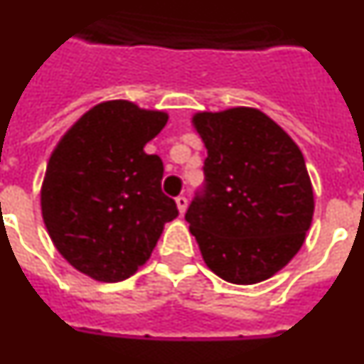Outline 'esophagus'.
<instances>
[{
  "label": "esophagus",
  "mask_w": 364,
  "mask_h": 364,
  "mask_svg": "<svg viewBox=\"0 0 364 364\" xmlns=\"http://www.w3.org/2000/svg\"><path fill=\"white\" fill-rule=\"evenodd\" d=\"M176 208H178L180 213H184V211H186V208H188V198H186L184 195L176 197Z\"/></svg>",
  "instance_id": "34e87169"
}]
</instances>
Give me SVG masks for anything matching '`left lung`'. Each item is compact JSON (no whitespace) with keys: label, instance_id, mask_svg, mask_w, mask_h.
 Returning <instances> with one entry per match:
<instances>
[{"label":"left lung","instance_id":"left-lung-1","mask_svg":"<svg viewBox=\"0 0 364 364\" xmlns=\"http://www.w3.org/2000/svg\"><path fill=\"white\" fill-rule=\"evenodd\" d=\"M204 184L186 211L204 262L233 284L284 268L304 242L314 189L301 149L257 109L198 112Z\"/></svg>","mask_w":364,"mask_h":364}]
</instances>
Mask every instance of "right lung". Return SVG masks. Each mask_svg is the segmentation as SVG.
Masks as SVG:
<instances>
[{
  "mask_svg": "<svg viewBox=\"0 0 364 364\" xmlns=\"http://www.w3.org/2000/svg\"><path fill=\"white\" fill-rule=\"evenodd\" d=\"M166 124V112L105 102L50 154L41 188L45 226L63 259L96 281L134 275L164 224L178 217L176 202L162 193V159L144 151Z\"/></svg>",
  "mask_w": 364,
  "mask_h": 364,
  "instance_id": "right-lung-1",
  "label": "right lung"
}]
</instances>
